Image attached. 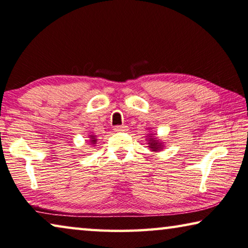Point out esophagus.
Instances as JSON below:
<instances>
[{
    "instance_id": "1",
    "label": "esophagus",
    "mask_w": 248,
    "mask_h": 248,
    "mask_svg": "<svg viewBox=\"0 0 248 248\" xmlns=\"http://www.w3.org/2000/svg\"><path fill=\"white\" fill-rule=\"evenodd\" d=\"M113 130L117 131V132H121V131H125L127 130V127L125 125H116L115 129Z\"/></svg>"
}]
</instances>
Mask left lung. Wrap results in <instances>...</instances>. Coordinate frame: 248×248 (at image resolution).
I'll use <instances>...</instances> for the list:
<instances>
[{
	"mask_svg": "<svg viewBox=\"0 0 248 248\" xmlns=\"http://www.w3.org/2000/svg\"><path fill=\"white\" fill-rule=\"evenodd\" d=\"M147 137H148V141H149V143H148L149 144V148H150L152 151L158 152V151L161 150V149L163 148L162 147V142H161L159 139L155 138V137L152 136V133H150V135H148Z\"/></svg>",
	"mask_w": 248,
	"mask_h": 248,
	"instance_id": "obj_1",
	"label": "left lung"
}]
</instances>
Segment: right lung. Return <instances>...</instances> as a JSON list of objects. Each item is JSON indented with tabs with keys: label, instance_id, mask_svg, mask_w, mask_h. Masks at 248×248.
<instances>
[{
	"label": "right lung",
	"instance_id": "obj_1",
	"mask_svg": "<svg viewBox=\"0 0 248 248\" xmlns=\"http://www.w3.org/2000/svg\"><path fill=\"white\" fill-rule=\"evenodd\" d=\"M96 141H97V139L95 136H90V142H92V144H95Z\"/></svg>",
	"mask_w": 248,
	"mask_h": 248
}]
</instances>
